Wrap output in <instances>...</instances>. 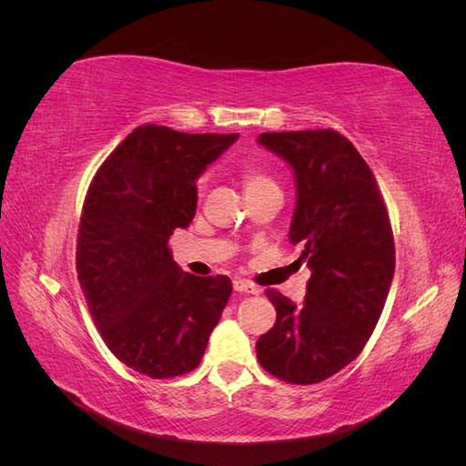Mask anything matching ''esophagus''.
<instances>
[{
    "mask_svg": "<svg viewBox=\"0 0 466 466\" xmlns=\"http://www.w3.org/2000/svg\"><path fill=\"white\" fill-rule=\"evenodd\" d=\"M233 289L237 293H260V289L255 284H250V281H247V279H235Z\"/></svg>",
    "mask_w": 466,
    "mask_h": 466,
    "instance_id": "obj_1",
    "label": "esophagus"
}]
</instances>
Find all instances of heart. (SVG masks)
Wrapping results in <instances>:
<instances>
[{"label": "heart", "instance_id": "b5f03b06", "mask_svg": "<svg viewBox=\"0 0 466 466\" xmlns=\"http://www.w3.org/2000/svg\"><path fill=\"white\" fill-rule=\"evenodd\" d=\"M241 182H243V188H245L247 196L258 194L268 188H278L276 180L268 173H264L258 167H245L241 171Z\"/></svg>", "mask_w": 466, "mask_h": 466}]
</instances>
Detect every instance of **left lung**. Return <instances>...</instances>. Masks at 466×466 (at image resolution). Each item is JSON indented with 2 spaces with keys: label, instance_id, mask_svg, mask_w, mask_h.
Wrapping results in <instances>:
<instances>
[{
  "label": "left lung",
  "instance_id": "left-lung-1",
  "mask_svg": "<svg viewBox=\"0 0 466 466\" xmlns=\"http://www.w3.org/2000/svg\"><path fill=\"white\" fill-rule=\"evenodd\" d=\"M257 142L293 171L289 241L311 270L299 305L266 291L276 322L257 358L281 380L313 385L354 361L375 330L394 276L390 221L370 165L342 134L264 132Z\"/></svg>",
  "mask_w": 466,
  "mask_h": 466
}]
</instances>
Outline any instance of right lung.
Here are the masks:
<instances>
[{
    "mask_svg": "<svg viewBox=\"0 0 466 466\" xmlns=\"http://www.w3.org/2000/svg\"><path fill=\"white\" fill-rule=\"evenodd\" d=\"M238 134L144 124L98 168L77 235V279L105 344L151 379L198 368L233 291L228 276L182 272L168 238L187 229L196 180Z\"/></svg>",
    "mask_w": 466,
    "mask_h": 466,
    "instance_id": "right-lung-1",
    "label": "right lung"
}]
</instances>
